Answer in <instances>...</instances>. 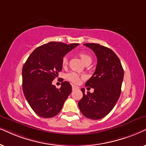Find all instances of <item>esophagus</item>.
<instances>
[{
	"label": "esophagus",
	"mask_w": 146,
	"mask_h": 146,
	"mask_svg": "<svg viewBox=\"0 0 146 146\" xmlns=\"http://www.w3.org/2000/svg\"><path fill=\"white\" fill-rule=\"evenodd\" d=\"M77 88V87L75 86V85H72V89H73V90H75V89H76Z\"/></svg>",
	"instance_id": "34e87169"
}]
</instances>
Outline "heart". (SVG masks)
I'll use <instances>...</instances> for the list:
<instances>
[{"instance_id": "1", "label": "heart", "mask_w": 146, "mask_h": 146, "mask_svg": "<svg viewBox=\"0 0 146 146\" xmlns=\"http://www.w3.org/2000/svg\"><path fill=\"white\" fill-rule=\"evenodd\" d=\"M79 56L81 57V59H82L85 65L87 64H90L92 61V58L89 54L83 51H81L79 53ZM68 62H69V56L65 55L64 56L63 59H62V65H63V67H65L66 65L68 64ZM66 78H67V80L71 81V82L75 83H79L80 82V76L79 75L77 74V73H75V72H70V73H67L66 75Z\"/></svg>"}]
</instances>
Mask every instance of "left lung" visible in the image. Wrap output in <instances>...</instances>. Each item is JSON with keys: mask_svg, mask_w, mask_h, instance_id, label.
Listing matches in <instances>:
<instances>
[{"mask_svg": "<svg viewBox=\"0 0 146 146\" xmlns=\"http://www.w3.org/2000/svg\"><path fill=\"white\" fill-rule=\"evenodd\" d=\"M97 58L96 69L85 86L94 89L93 93L81 89L83 98L78 102L81 112L91 119L106 117L113 110L121 94L124 72L120 60L110 48L97 43H85Z\"/></svg>", "mask_w": 146, "mask_h": 146, "instance_id": "8db88e82", "label": "left lung"}]
</instances>
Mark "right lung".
<instances>
[{
	"mask_svg": "<svg viewBox=\"0 0 146 146\" xmlns=\"http://www.w3.org/2000/svg\"><path fill=\"white\" fill-rule=\"evenodd\" d=\"M78 43L49 42L35 48L23 67V90L32 110L38 116L53 117L60 112L72 87L68 81L59 89L52 84L63 67L62 59Z\"/></svg>",
	"mask_w": 146,
	"mask_h": 146,
	"instance_id": "1",
	"label": "right lung"
}]
</instances>
